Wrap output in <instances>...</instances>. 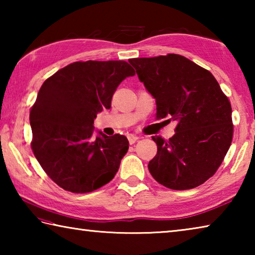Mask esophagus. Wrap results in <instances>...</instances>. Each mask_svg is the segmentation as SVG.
I'll use <instances>...</instances> for the list:
<instances>
[{
	"mask_svg": "<svg viewBox=\"0 0 255 255\" xmlns=\"http://www.w3.org/2000/svg\"><path fill=\"white\" fill-rule=\"evenodd\" d=\"M138 139H139V137H138V136H135V135H129L128 136V140H129V143H130V144L136 143Z\"/></svg>",
	"mask_w": 255,
	"mask_h": 255,
	"instance_id": "obj_1",
	"label": "esophagus"
}]
</instances>
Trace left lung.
Listing matches in <instances>:
<instances>
[{"instance_id": "left-lung-1", "label": "left lung", "mask_w": 255, "mask_h": 255, "mask_svg": "<svg viewBox=\"0 0 255 255\" xmlns=\"http://www.w3.org/2000/svg\"><path fill=\"white\" fill-rule=\"evenodd\" d=\"M138 79L156 101V118L178 125L169 140L153 136L148 170L164 187L188 190L211 178L232 144V107L209 71L176 54L132 58Z\"/></svg>"}]
</instances>
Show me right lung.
<instances>
[{
	"mask_svg": "<svg viewBox=\"0 0 255 255\" xmlns=\"http://www.w3.org/2000/svg\"><path fill=\"white\" fill-rule=\"evenodd\" d=\"M133 68L125 60L75 62L48 77L30 111L31 148L47 175L66 191L92 192L115 178L127 137L94 138L98 112L110 109L118 85Z\"/></svg>",
	"mask_w": 255,
	"mask_h": 255,
	"instance_id": "1",
	"label": "right lung"
}]
</instances>
